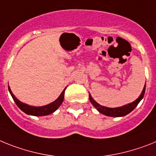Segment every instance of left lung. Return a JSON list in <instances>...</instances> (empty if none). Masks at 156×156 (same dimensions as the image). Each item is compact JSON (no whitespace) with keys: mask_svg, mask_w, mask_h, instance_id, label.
<instances>
[{"mask_svg":"<svg viewBox=\"0 0 156 156\" xmlns=\"http://www.w3.org/2000/svg\"><path fill=\"white\" fill-rule=\"evenodd\" d=\"M145 88H146V83L144 86V89L142 90L141 93H140V97L136 99V101H134L133 102L129 103L128 104H126V105H123L122 107H119V108H108V107H104L101 105L100 104H98L97 102H96V101L93 100V98L92 97L91 94L89 93V101L91 102V104H93L94 108L98 111L100 113L103 114L104 115L107 116H111V117H122V116H125L126 115H128L129 113H130L136 106L137 104L140 103V101H141L144 97V95L145 93Z\"/></svg>","mask_w":156,"mask_h":156,"instance_id":"obj_1","label":"left lung"}]
</instances>
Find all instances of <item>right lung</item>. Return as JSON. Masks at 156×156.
Wrapping results in <instances>:
<instances>
[{
	"label": "right lung",
	"instance_id": "1",
	"mask_svg": "<svg viewBox=\"0 0 156 156\" xmlns=\"http://www.w3.org/2000/svg\"><path fill=\"white\" fill-rule=\"evenodd\" d=\"M65 88L63 89V91L62 92L61 94L59 95V97H58L55 101H53L52 103H50V104H47V105H44V106L41 107H35V106H30V105H28V104H25V103L21 102L20 101H19L18 99L15 97V95L13 94L12 90H11L10 87L9 86V91L10 93L11 96L14 100L15 103L16 104V105L19 107L20 110H22L24 113L27 114L29 115H34V116H44V115H48L50 114L53 113L54 112L57 110L59 107L61 105V104L63 103V99H64V92H65Z\"/></svg>",
	"mask_w": 156,
	"mask_h": 156
}]
</instances>
